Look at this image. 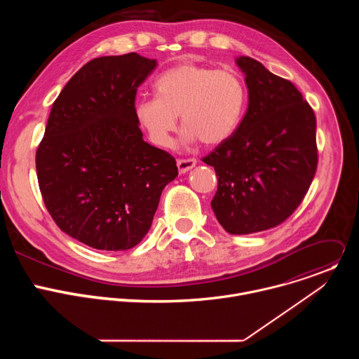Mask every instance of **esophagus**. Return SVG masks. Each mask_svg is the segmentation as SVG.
Masks as SVG:
<instances>
[{"label":"esophagus","mask_w":359,"mask_h":359,"mask_svg":"<svg viewBox=\"0 0 359 359\" xmlns=\"http://www.w3.org/2000/svg\"><path fill=\"white\" fill-rule=\"evenodd\" d=\"M196 166V159H179L177 161V169L180 173H186L190 169Z\"/></svg>","instance_id":"esophagus-1"}]
</instances>
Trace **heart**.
Segmentation results:
<instances>
[{
  "mask_svg": "<svg viewBox=\"0 0 359 359\" xmlns=\"http://www.w3.org/2000/svg\"><path fill=\"white\" fill-rule=\"evenodd\" d=\"M156 97L137 99L133 115L151 143L168 147L177 126L182 140L217 146L237 130L247 107V88L233 69H216L191 62L163 71L153 83Z\"/></svg>",
  "mask_w": 359,
  "mask_h": 359,
  "instance_id": "b5f03b06",
  "label": "heart"
}]
</instances>
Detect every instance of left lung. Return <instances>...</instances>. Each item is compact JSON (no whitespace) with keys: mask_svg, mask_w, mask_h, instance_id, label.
<instances>
[{"mask_svg":"<svg viewBox=\"0 0 359 359\" xmlns=\"http://www.w3.org/2000/svg\"><path fill=\"white\" fill-rule=\"evenodd\" d=\"M248 108L233 136L201 161L215 168L212 209L230 234L269 230L299 206L316 176L317 121L309 102L262 62L238 57Z\"/></svg>","mask_w":359,"mask_h":359,"instance_id":"left-lung-1","label":"left lung"}]
</instances>
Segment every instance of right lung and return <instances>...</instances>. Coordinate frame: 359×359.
<instances>
[{
  "label": "right lung",
  "instance_id": "right-lung-1",
  "mask_svg": "<svg viewBox=\"0 0 359 359\" xmlns=\"http://www.w3.org/2000/svg\"><path fill=\"white\" fill-rule=\"evenodd\" d=\"M156 65L135 53L92 60L50 109L35 156L39 190L57 226L92 248L139 244L177 176L175 158L143 140L133 115Z\"/></svg>",
  "mask_w": 359,
  "mask_h": 359
}]
</instances>
